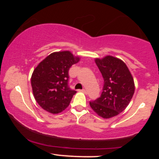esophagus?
I'll return each instance as SVG.
<instances>
[{
  "mask_svg": "<svg viewBox=\"0 0 159 159\" xmlns=\"http://www.w3.org/2000/svg\"><path fill=\"white\" fill-rule=\"evenodd\" d=\"M81 91H82V92H84V93H87V90H86L85 89H82V90H81Z\"/></svg>",
  "mask_w": 159,
  "mask_h": 159,
  "instance_id": "obj_1",
  "label": "esophagus"
}]
</instances>
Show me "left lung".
Wrapping results in <instances>:
<instances>
[{"label":"left lung","mask_w":159,"mask_h":159,"mask_svg":"<svg viewBox=\"0 0 159 159\" xmlns=\"http://www.w3.org/2000/svg\"><path fill=\"white\" fill-rule=\"evenodd\" d=\"M104 84L101 96L90 102L92 109L102 117L116 116L128 106L134 93L132 75L123 61L112 56L96 59Z\"/></svg>","instance_id":"left-lung-1"}]
</instances>
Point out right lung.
<instances>
[{"instance_id": "1", "label": "right lung", "mask_w": 159, "mask_h": 159, "mask_svg": "<svg viewBox=\"0 0 159 159\" xmlns=\"http://www.w3.org/2000/svg\"><path fill=\"white\" fill-rule=\"evenodd\" d=\"M79 57L68 51L52 53L34 69L31 86L37 103L48 112L58 114L69 106L76 91L69 86V70Z\"/></svg>"}]
</instances>
